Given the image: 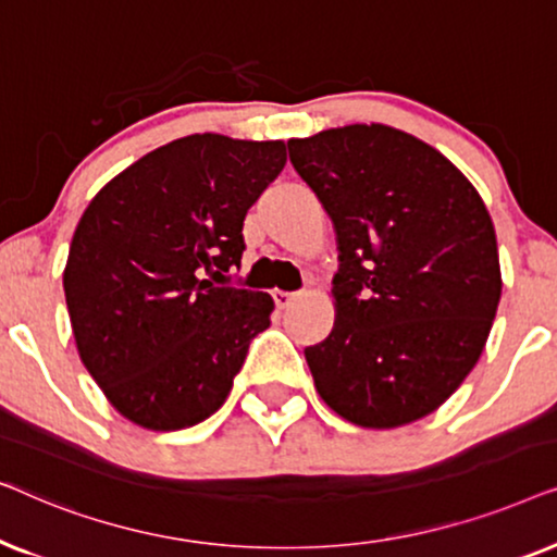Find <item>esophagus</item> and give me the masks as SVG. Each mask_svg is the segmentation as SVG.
Segmentation results:
<instances>
[{
	"label": "esophagus",
	"mask_w": 557,
	"mask_h": 557,
	"mask_svg": "<svg viewBox=\"0 0 557 557\" xmlns=\"http://www.w3.org/2000/svg\"><path fill=\"white\" fill-rule=\"evenodd\" d=\"M296 299H299V294H292V292H278V288H276V292H273V301H276V307H278V309H288Z\"/></svg>",
	"instance_id": "obj_1"
}]
</instances>
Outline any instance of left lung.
Returning <instances> with one entry per match:
<instances>
[{
    "mask_svg": "<svg viewBox=\"0 0 557 557\" xmlns=\"http://www.w3.org/2000/svg\"><path fill=\"white\" fill-rule=\"evenodd\" d=\"M332 218L337 319L304 349L322 400L362 429L429 416L463 383L502 296L497 235L474 185L400 128L352 124L288 141Z\"/></svg>",
    "mask_w": 557,
    "mask_h": 557,
    "instance_id": "obj_1",
    "label": "left lung"
}]
</instances>
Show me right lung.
Returning <instances> with one entry per match:
<instances>
[{
	"instance_id": "add662e5",
	"label": "right lung",
	"mask_w": 557,
	"mask_h": 557,
	"mask_svg": "<svg viewBox=\"0 0 557 557\" xmlns=\"http://www.w3.org/2000/svg\"><path fill=\"white\" fill-rule=\"evenodd\" d=\"M284 141L193 134L116 174L83 212L63 288L75 345L121 416L180 431L223 406L273 299L225 284Z\"/></svg>"
}]
</instances>
